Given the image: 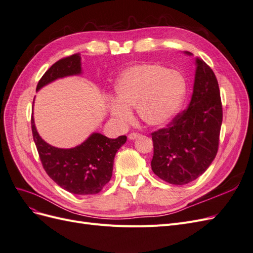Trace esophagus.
<instances>
[{
	"instance_id": "34e87169",
	"label": "esophagus",
	"mask_w": 253,
	"mask_h": 253,
	"mask_svg": "<svg viewBox=\"0 0 253 253\" xmlns=\"http://www.w3.org/2000/svg\"><path fill=\"white\" fill-rule=\"evenodd\" d=\"M138 137H140L139 133H131V134L128 135V139L129 140H134L136 138H138Z\"/></svg>"
}]
</instances>
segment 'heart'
<instances>
[{
    "instance_id": "b5f03b06",
    "label": "heart",
    "mask_w": 253,
    "mask_h": 253,
    "mask_svg": "<svg viewBox=\"0 0 253 253\" xmlns=\"http://www.w3.org/2000/svg\"><path fill=\"white\" fill-rule=\"evenodd\" d=\"M186 93V82L175 71L156 63L137 64L121 73L115 84L116 101L109 103L113 118L122 125L133 119L136 109L142 122L163 126L177 113Z\"/></svg>"
}]
</instances>
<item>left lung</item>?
<instances>
[{"instance_id":"8db88e82","label":"left lung","mask_w":253,"mask_h":253,"mask_svg":"<svg viewBox=\"0 0 253 253\" xmlns=\"http://www.w3.org/2000/svg\"><path fill=\"white\" fill-rule=\"evenodd\" d=\"M186 55L192 53L186 51ZM193 94L189 106L168 125L152 133V170L159 178L182 186L209 168L218 150L223 106L217 79L202 59L195 60Z\"/></svg>"}]
</instances>
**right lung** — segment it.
<instances>
[{
    "instance_id": "obj_1",
    "label": "right lung",
    "mask_w": 253,
    "mask_h": 253,
    "mask_svg": "<svg viewBox=\"0 0 253 253\" xmlns=\"http://www.w3.org/2000/svg\"><path fill=\"white\" fill-rule=\"evenodd\" d=\"M81 73L79 53L61 59L42 76L37 85V91L57 79ZM32 131L42 166L47 175L62 189L78 195L100 192L112 177L115 155L126 141V136L111 139L100 133H93L77 147L56 148L41 138L36 128L34 116H32Z\"/></svg>"
}]
</instances>
